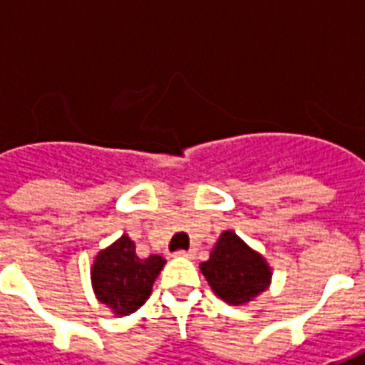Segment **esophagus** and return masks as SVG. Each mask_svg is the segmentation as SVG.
<instances>
[{
    "mask_svg": "<svg viewBox=\"0 0 365 365\" xmlns=\"http://www.w3.org/2000/svg\"><path fill=\"white\" fill-rule=\"evenodd\" d=\"M175 256H180V258H193V256H195V252H193V250H178V252H175Z\"/></svg>",
    "mask_w": 365,
    "mask_h": 365,
    "instance_id": "34e87169",
    "label": "esophagus"
}]
</instances>
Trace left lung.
I'll return each instance as SVG.
<instances>
[{
    "label": "left lung",
    "mask_w": 365,
    "mask_h": 365,
    "mask_svg": "<svg viewBox=\"0 0 365 365\" xmlns=\"http://www.w3.org/2000/svg\"><path fill=\"white\" fill-rule=\"evenodd\" d=\"M201 272L211 289L229 305H245L262 291L268 289L269 268L260 254L225 230L215 245L209 260L201 264Z\"/></svg>",
    "instance_id": "8db88e82"
}]
</instances>
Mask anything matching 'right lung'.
I'll return each instance as SVG.
<instances>
[{
  "label": "right lung",
  "mask_w": 365,
  "mask_h": 365,
  "mask_svg": "<svg viewBox=\"0 0 365 365\" xmlns=\"http://www.w3.org/2000/svg\"><path fill=\"white\" fill-rule=\"evenodd\" d=\"M164 264L166 260L156 254L144 260L138 258L135 242L128 237H120L96 258L91 268L93 291L115 314L133 313L148 299L152 283Z\"/></svg>",
  "instance_id": "right-lung-1"
}]
</instances>
